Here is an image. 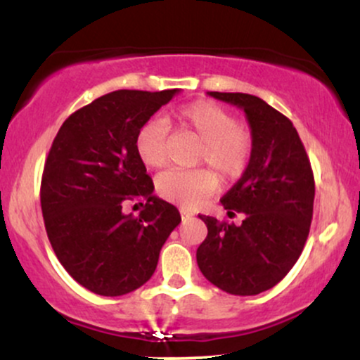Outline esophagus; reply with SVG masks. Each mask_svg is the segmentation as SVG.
<instances>
[{
	"instance_id": "esophagus-1",
	"label": "esophagus",
	"mask_w": 360,
	"mask_h": 360,
	"mask_svg": "<svg viewBox=\"0 0 360 360\" xmlns=\"http://www.w3.org/2000/svg\"><path fill=\"white\" fill-rule=\"evenodd\" d=\"M179 213H181V217H183V218H191L193 217V213L188 212V210H186V208H181Z\"/></svg>"
}]
</instances>
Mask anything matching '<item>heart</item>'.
<instances>
[{"instance_id": "1", "label": "heart", "mask_w": 360, "mask_h": 360, "mask_svg": "<svg viewBox=\"0 0 360 360\" xmlns=\"http://www.w3.org/2000/svg\"><path fill=\"white\" fill-rule=\"evenodd\" d=\"M176 123L203 142L200 162L208 164L223 183L238 179L249 166L252 134L225 106L213 101H193L177 110ZM135 148L148 167H162L169 159V130L162 120H150L139 130ZM216 174V175H217ZM208 169H169L157 177V193L172 203L193 208L217 191L218 178Z\"/></svg>"}]
</instances>
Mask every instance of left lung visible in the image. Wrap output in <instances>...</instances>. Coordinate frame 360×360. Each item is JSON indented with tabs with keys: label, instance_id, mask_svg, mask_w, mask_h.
Masks as SVG:
<instances>
[{
	"label": "left lung",
	"instance_id": "1",
	"mask_svg": "<svg viewBox=\"0 0 360 360\" xmlns=\"http://www.w3.org/2000/svg\"><path fill=\"white\" fill-rule=\"evenodd\" d=\"M208 94L245 111L252 155L220 200L229 214L243 213L240 225L200 214L208 235L196 250L198 267L221 291L254 296L276 286L300 259L313 218L315 177L288 117L252 94Z\"/></svg>",
	"mask_w": 360,
	"mask_h": 360
}]
</instances>
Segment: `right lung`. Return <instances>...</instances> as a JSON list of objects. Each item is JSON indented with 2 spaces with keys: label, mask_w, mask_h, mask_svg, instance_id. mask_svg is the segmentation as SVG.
<instances>
[{
  "label": "right lung",
  "mask_w": 360,
  "mask_h": 360,
  "mask_svg": "<svg viewBox=\"0 0 360 360\" xmlns=\"http://www.w3.org/2000/svg\"><path fill=\"white\" fill-rule=\"evenodd\" d=\"M179 89H118L62 123L44 166L40 205L64 269L101 296H122L154 274L164 242L179 225L176 206L152 194L135 148L139 130ZM146 199L139 217L127 200ZM142 205V203H140Z\"/></svg>",
  "instance_id": "right-lung-1"
}]
</instances>
